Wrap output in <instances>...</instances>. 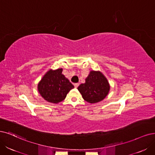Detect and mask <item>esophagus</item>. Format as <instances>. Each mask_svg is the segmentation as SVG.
<instances>
[{
  "label": "esophagus",
  "mask_w": 155,
  "mask_h": 155,
  "mask_svg": "<svg viewBox=\"0 0 155 155\" xmlns=\"http://www.w3.org/2000/svg\"><path fill=\"white\" fill-rule=\"evenodd\" d=\"M78 85H79V84H78V83H76V84H74V87H76V88H77L78 87Z\"/></svg>",
  "instance_id": "1"
}]
</instances>
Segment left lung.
<instances>
[{"mask_svg": "<svg viewBox=\"0 0 155 155\" xmlns=\"http://www.w3.org/2000/svg\"><path fill=\"white\" fill-rule=\"evenodd\" d=\"M110 89L109 82L100 71L92 70L85 78V82L78 87L83 99L93 104L105 99Z\"/></svg>", "mask_w": 155, "mask_h": 155, "instance_id": "left-lung-1", "label": "left lung"}]
</instances>
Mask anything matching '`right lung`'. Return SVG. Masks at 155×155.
I'll return each instance as SVG.
<instances>
[{"label":"right lung","mask_w":155,"mask_h":155,"mask_svg":"<svg viewBox=\"0 0 155 155\" xmlns=\"http://www.w3.org/2000/svg\"><path fill=\"white\" fill-rule=\"evenodd\" d=\"M62 68L49 70L38 84V91L44 100L51 104H59L66 97L73 85L62 73Z\"/></svg>","instance_id":"obj_1"}]
</instances>
